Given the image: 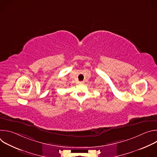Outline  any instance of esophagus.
<instances>
[{
  "mask_svg": "<svg viewBox=\"0 0 157 157\" xmlns=\"http://www.w3.org/2000/svg\"><path fill=\"white\" fill-rule=\"evenodd\" d=\"M79 84H82L84 83V81H80V82H79Z\"/></svg>",
  "mask_w": 157,
  "mask_h": 157,
  "instance_id": "1",
  "label": "esophagus"
}]
</instances>
